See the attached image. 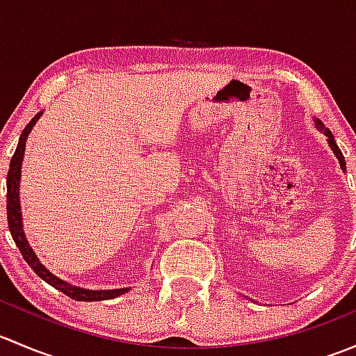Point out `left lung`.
I'll return each instance as SVG.
<instances>
[{
	"mask_svg": "<svg viewBox=\"0 0 356 356\" xmlns=\"http://www.w3.org/2000/svg\"><path fill=\"white\" fill-rule=\"evenodd\" d=\"M315 122H317V127H318V129H324V125H322L321 120H315ZM324 134L329 138V139H327L329 146H331V149L334 152V155H336L337 160H339L341 168H343V170H346V161H344V156H343V153H341L339 146H337L336 141H334V136L331 134V131H329V129H324Z\"/></svg>",
	"mask_w": 356,
	"mask_h": 356,
	"instance_id": "left-lung-1",
	"label": "left lung"
}]
</instances>
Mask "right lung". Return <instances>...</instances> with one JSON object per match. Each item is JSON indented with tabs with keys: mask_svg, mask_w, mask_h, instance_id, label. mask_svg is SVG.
Listing matches in <instances>:
<instances>
[{
	"mask_svg": "<svg viewBox=\"0 0 356 356\" xmlns=\"http://www.w3.org/2000/svg\"><path fill=\"white\" fill-rule=\"evenodd\" d=\"M41 117V113L35 115L31 122L27 124V127L24 129L22 134H20L19 146H17L15 153H13L12 161H10V170L6 175V213H8V227L12 232V238L15 241V245L19 246L20 253H22L24 260L27 261L29 267L42 279V281L48 282L49 286H53L55 289L62 291L63 294H67L68 298L77 301H103V300H111V298H117L120 294L127 293L129 288L124 289H105V291H92V289H82L77 286H72L68 282L62 281L56 275H53L44 265H41V261L38 260L35 253L32 251V248L29 246L27 239L24 236L22 229V211H20V198H19V184H20V167H22L24 160V152H25V141H27L29 132L32 131L34 124L38 122V118Z\"/></svg>",
	"mask_w": 356,
	"mask_h": 356,
	"instance_id": "obj_1",
	"label": "right lung"
}]
</instances>
